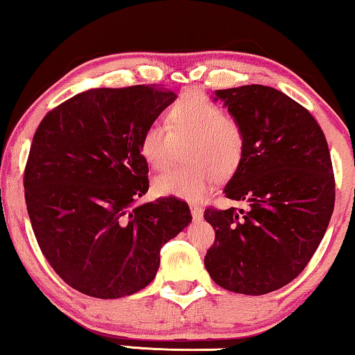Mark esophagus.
I'll use <instances>...</instances> for the list:
<instances>
[{
	"instance_id": "obj_1",
	"label": "esophagus",
	"mask_w": 355,
	"mask_h": 355,
	"mask_svg": "<svg viewBox=\"0 0 355 355\" xmlns=\"http://www.w3.org/2000/svg\"><path fill=\"white\" fill-rule=\"evenodd\" d=\"M191 214L194 220H202V217H204V211H202L199 205H191Z\"/></svg>"
}]
</instances>
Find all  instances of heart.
I'll use <instances>...</instances> for the list:
<instances>
[{
  "label": "heart",
  "instance_id": "b5f03b06",
  "mask_svg": "<svg viewBox=\"0 0 355 355\" xmlns=\"http://www.w3.org/2000/svg\"><path fill=\"white\" fill-rule=\"evenodd\" d=\"M168 127L153 122L145 127L138 151L153 169L168 166L174 140H187L182 166L169 168L153 179L158 196L200 200L217 179H227L241 166L246 135L236 119L199 91H189L169 109Z\"/></svg>",
  "mask_w": 355,
  "mask_h": 355
}]
</instances>
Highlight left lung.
I'll return each mask as SVG.
<instances>
[{
  "label": "left lung",
  "instance_id": "obj_1",
  "mask_svg": "<svg viewBox=\"0 0 355 355\" xmlns=\"http://www.w3.org/2000/svg\"><path fill=\"white\" fill-rule=\"evenodd\" d=\"M246 135L241 166L227 182L243 210L207 209L215 230L205 269L220 287L264 295L292 282L315 254L334 209L329 148L305 107L270 86L215 91Z\"/></svg>",
  "mask_w": 355,
  "mask_h": 355
}]
</instances>
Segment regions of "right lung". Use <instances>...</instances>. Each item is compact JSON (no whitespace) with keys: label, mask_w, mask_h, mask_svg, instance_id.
Segmentation results:
<instances>
[{"label":"right lung","mask_w":355,"mask_h":355,"mask_svg":"<svg viewBox=\"0 0 355 355\" xmlns=\"http://www.w3.org/2000/svg\"><path fill=\"white\" fill-rule=\"evenodd\" d=\"M176 99L164 87H96L50 110L24 173L26 204L45 259L78 292L121 298L145 288L159 251L192 222L186 202L148 191L141 132Z\"/></svg>","instance_id":"add662e5"}]
</instances>
